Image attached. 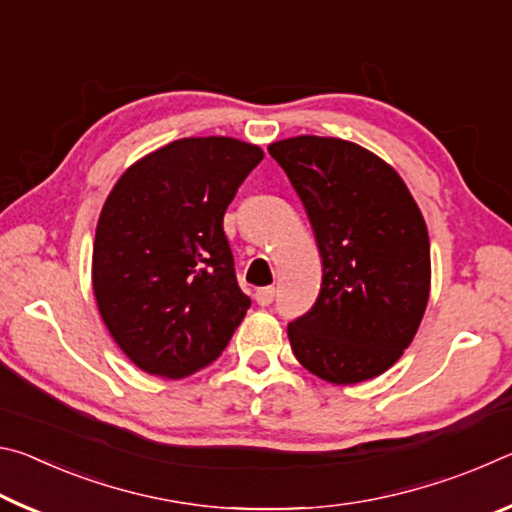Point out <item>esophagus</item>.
<instances>
[{"mask_svg": "<svg viewBox=\"0 0 512 512\" xmlns=\"http://www.w3.org/2000/svg\"><path fill=\"white\" fill-rule=\"evenodd\" d=\"M255 298H257V305H262V307H268L273 302V298H275V289L273 287H264V289H257V293H255Z\"/></svg>", "mask_w": 512, "mask_h": 512, "instance_id": "34e87169", "label": "esophagus"}]
</instances>
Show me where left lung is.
I'll use <instances>...</instances> for the list:
<instances>
[{
	"instance_id": "left-lung-1",
	"label": "left lung",
	"mask_w": 512,
	"mask_h": 512,
	"mask_svg": "<svg viewBox=\"0 0 512 512\" xmlns=\"http://www.w3.org/2000/svg\"><path fill=\"white\" fill-rule=\"evenodd\" d=\"M268 153L305 205L323 259L320 293L289 323L296 359L329 384L381 375L409 348L429 302V232L391 164L339 137L298 135Z\"/></svg>"
}]
</instances>
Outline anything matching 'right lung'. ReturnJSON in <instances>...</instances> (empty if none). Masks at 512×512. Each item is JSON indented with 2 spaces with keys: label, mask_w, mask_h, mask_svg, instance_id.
<instances>
[{
  "label": "right lung",
  "mask_w": 512,
  "mask_h": 512,
  "mask_svg": "<svg viewBox=\"0 0 512 512\" xmlns=\"http://www.w3.org/2000/svg\"><path fill=\"white\" fill-rule=\"evenodd\" d=\"M264 158L235 137H185L112 187L92 248L99 314L137 368L183 379L219 357L244 320L223 214Z\"/></svg>",
  "instance_id": "1"
}]
</instances>
